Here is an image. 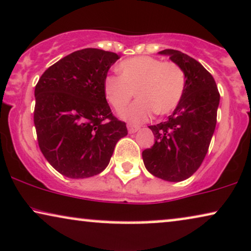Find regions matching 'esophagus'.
I'll list each match as a JSON object with an SVG mask.
<instances>
[{"mask_svg":"<svg viewBox=\"0 0 251 251\" xmlns=\"http://www.w3.org/2000/svg\"><path fill=\"white\" fill-rule=\"evenodd\" d=\"M127 129L129 133H135V132L139 129V126H135V125H131V124H128L127 125Z\"/></svg>","mask_w":251,"mask_h":251,"instance_id":"obj_1","label":"esophagus"}]
</instances>
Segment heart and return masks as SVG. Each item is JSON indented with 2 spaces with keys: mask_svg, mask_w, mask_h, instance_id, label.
I'll use <instances>...</instances> for the list:
<instances>
[{
  "mask_svg": "<svg viewBox=\"0 0 251 251\" xmlns=\"http://www.w3.org/2000/svg\"><path fill=\"white\" fill-rule=\"evenodd\" d=\"M118 72L119 76L105 77L102 91L118 112L127 106L135 91L139 98L120 114L132 124L146 122L154 112H172L185 92V72L176 63L150 56L132 57L119 63Z\"/></svg>",
  "mask_w": 251,
  "mask_h": 251,
  "instance_id": "heart-1",
  "label": "heart"
}]
</instances>
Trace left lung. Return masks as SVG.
<instances>
[{
  "label": "left lung",
  "instance_id": "8db88e82",
  "mask_svg": "<svg viewBox=\"0 0 251 251\" xmlns=\"http://www.w3.org/2000/svg\"><path fill=\"white\" fill-rule=\"evenodd\" d=\"M182 69L186 87L182 99L166 122L150 126L155 143L143 152L146 170L159 179L179 182L199 170L215 131L220 93L212 75L198 60L181 51L166 49Z\"/></svg>",
  "mask_w": 251,
  "mask_h": 251
}]
</instances>
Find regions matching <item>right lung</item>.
I'll list each match as a JSON object with an SVG mask.
<instances>
[{"label": "right lung", "instance_id": "right-lung-1", "mask_svg": "<svg viewBox=\"0 0 251 251\" xmlns=\"http://www.w3.org/2000/svg\"><path fill=\"white\" fill-rule=\"evenodd\" d=\"M120 56L78 50L44 71L35 87L38 146L57 172L85 179L107 167L126 124L111 112L102 91L108 69Z\"/></svg>", "mask_w": 251, "mask_h": 251}]
</instances>
